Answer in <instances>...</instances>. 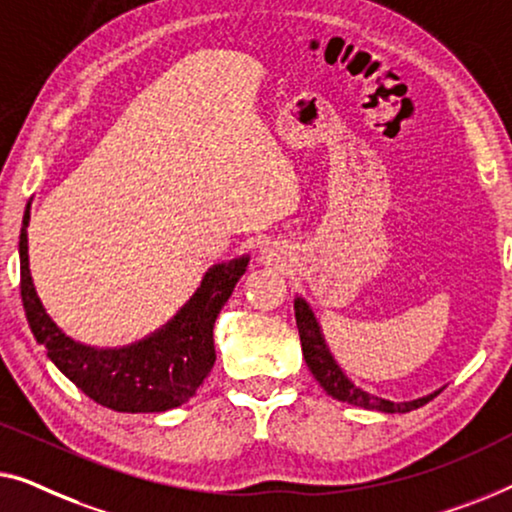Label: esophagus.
<instances>
[{"mask_svg": "<svg viewBox=\"0 0 512 512\" xmlns=\"http://www.w3.org/2000/svg\"><path fill=\"white\" fill-rule=\"evenodd\" d=\"M262 262L264 264H280V253L273 246H266L262 250Z\"/></svg>", "mask_w": 512, "mask_h": 512, "instance_id": "esophagus-1", "label": "esophagus"}]
</instances>
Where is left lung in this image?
Listing matches in <instances>:
<instances>
[{"label":"left lung","instance_id":"8db88e82","mask_svg":"<svg viewBox=\"0 0 512 512\" xmlns=\"http://www.w3.org/2000/svg\"><path fill=\"white\" fill-rule=\"evenodd\" d=\"M294 318H297L301 350H304L308 369H311L313 378L318 380L320 387L329 394V397L366 410H378V413H410V410L424 406V403L431 401L438 392H441L436 390L427 394V397L413 401H390L362 390V387H357L348 376H345L334 355H331L325 334H322L320 329V322L315 318L313 308L308 306V301L304 297L294 299Z\"/></svg>","mask_w":512,"mask_h":512}]
</instances>
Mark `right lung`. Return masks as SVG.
Returning a JSON list of instances; mask_svg holds the SVG:
<instances>
[{
  "label": "right lung",
  "mask_w": 512,
  "mask_h": 512,
  "mask_svg": "<svg viewBox=\"0 0 512 512\" xmlns=\"http://www.w3.org/2000/svg\"><path fill=\"white\" fill-rule=\"evenodd\" d=\"M30 211L27 201L18 246L20 294L32 334L50 362L92 401L118 413H164L190 401L213 369V325L250 257L213 264L181 311L153 334L120 348H95L64 334L41 304L27 255Z\"/></svg>",
  "instance_id": "right-lung-1"
}]
</instances>
